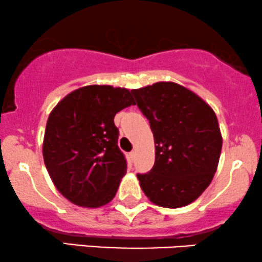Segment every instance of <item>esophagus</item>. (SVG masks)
I'll list each match as a JSON object with an SVG mask.
<instances>
[{
  "label": "esophagus",
  "instance_id": "1",
  "mask_svg": "<svg viewBox=\"0 0 262 262\" xmlns=\"http://www.w3.org/2000/svg\"><path fill=\"white\" fill-rule=\"evenodd\" d=\"M135 155H137V152H135V151H132V152H130V157H132V158H134Z\"/></svg>",
  "mask_w": 262,
  "mask_h": 262
}]
</instances>
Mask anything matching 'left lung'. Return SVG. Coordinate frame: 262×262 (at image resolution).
Wrapping results in <instances>:
<instances>
[{
  "instance_id": "1",
  "label": "left lung",
  "mask_w": 262,
  "mask_h": 262,
  "mask_svg": "<svg viewBox=\"0 0 262 262\" xmlns=\"http://www.w3.org/2000/svg\"><path fill=\"white\" fill-rule=\"evenodd\" d=\"M135 104L150 121L155 164L138 174L141 190L156 205L192 203L213 180L223 147L215 112L197 94L174 82L133 89Z\"/></svg>"
}]
</instances>
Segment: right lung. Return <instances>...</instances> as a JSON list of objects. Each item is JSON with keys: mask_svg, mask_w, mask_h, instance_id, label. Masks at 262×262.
<instances>
[{"mask_svg": "<svg viewBox=\"0 0 262 262\" xmlns=\"http://www.w3.org/2000/svg\"><path fill=\"white\" fill-rule=\"evenodd\" d=\"M135 105L130 92L85 85L71 92L49 115L43 160L58 191L79 207L98 208L115 197L127 161L117 145V112Z\"/></svg>", "mask_w": 262, "mask_h": 262, "instance_id": "right-lung-1", "label": "right lung"}]
</instances>
